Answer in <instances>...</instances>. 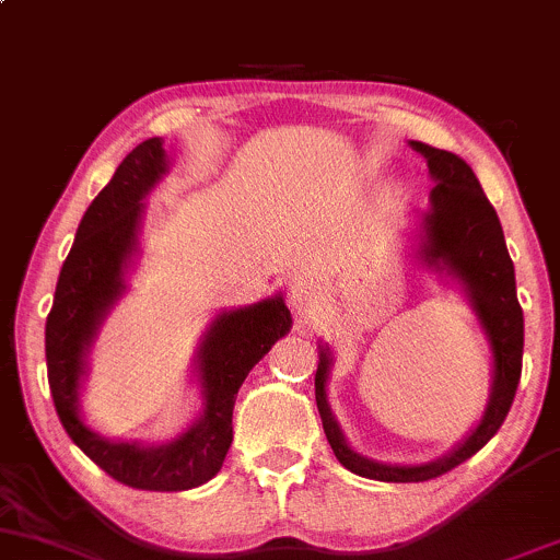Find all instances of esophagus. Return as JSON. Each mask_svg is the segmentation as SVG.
<instances>
[{
    "instance_id": "34e87169",
    "label": "esophagus",
    "mask_w": 560,
    "mask_h": 560,
    "mask_svg": "<svg viewBox=\"0 0 560 560\" xmlns=\"http://www.w3.org/2000/svg\"><path fill=\"white\" fill-rule=\"evenodd\" d=\"M318 302V287L313 284V279H298L289 287V305L298 316H307V313L316 307Z\"/></svg>"
}]
</instances>
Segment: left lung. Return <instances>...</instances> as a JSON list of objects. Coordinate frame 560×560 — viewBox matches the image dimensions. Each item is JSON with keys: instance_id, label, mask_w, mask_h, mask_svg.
Returning <instances> with one entry per match:
<instances>
[{"instance_id": "8db88e82", "label": "left lung", "mask_w": 560, "mask_h": 560, "mask_svg": "<svg viewBox=\"0 0 560 560\" xmlns=\"http://www.w3.org/2000/svg\"><path fill=\"white\" fill-rule=\"evenodd\" d=\"M416 152L427 158L434 189L429 195L432 208L421 218V258L436 271H447L460 281L479 316L481 329L492 347V392L485 416L471 434L445 458L421 466H389L363 458L347 445L337 419L326 400V378H329V350L320 347L316 371V405L324 421L326 440L337 460L352 474L376 481H429L453 471L464 460L479 453L503 427L518 378H522L524 355V313L516 298V273L508 255L503 226L494 208L481 191L466 160L447 150L410 141Z\"/></svg>"}]
</instances>
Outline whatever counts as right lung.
I'll return each instance as SVG.
<instances>
[{"mask_svg": "<svg viewBox=\"0 0 560 560\" xmlns=\"http://www.w3.org/2000/svg\"><path fill=\"white\" fill-rule=\"evenodd\" d=\"M165 173L163 139H147L124 158L110 184L83 213L75 242L57 279L47 316V376L55 410L70 440L120 485L150 492H182L221 471L234 429L236 392L253 365L292 326L281 294L221 313L197 352L205 408L182 436L158 447L113 442L79 416V387L96 326L124 294V271L137 249L141 199Z\"/></svg>", "mask_w": 560, "mask_h": 560, "instance_id": "right-lung-1", "label": "right lung"}]
</instances>
